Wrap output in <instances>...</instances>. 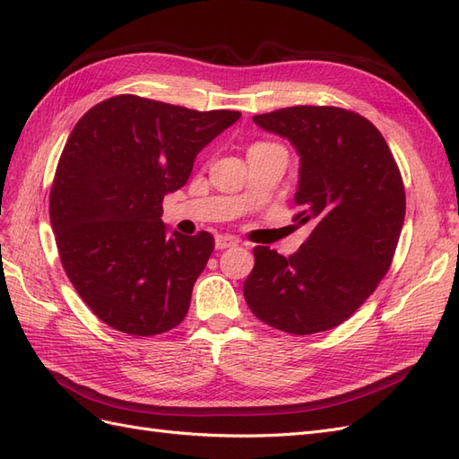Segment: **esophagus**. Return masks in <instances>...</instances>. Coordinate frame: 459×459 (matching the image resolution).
Masks as SVG:
<instances>
[{
    "label": "esophagus",
    "instance_id": "34e87169",
    "mask_svg": "<svg viewBox=\"0 0 459 459\" xmlns=\"http://www.w3.org/2000/svg\"><path fill=\"white\" fill-rule=\"evenodd\" d=\"M216 248L218 251H224V248H230V247H235L238 245V239L231 238V235H216Z\"/></svg>",
    "mask_w": 459,
    "mask_h": 459
}]
</instances>
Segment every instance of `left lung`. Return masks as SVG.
I'll return each instance as SVG.
<instances>
[{
  "label": "left lung",
  "mask_w": 459,
  "mask_h": 459,
  "mask_svg": "<svg viewBox=\"0 0 459 459\" xmlns=\"http://www.w3.org/2000/svg\"><path fill=\"white\" fill-rule=\"evenodd\" d=\"M253 120L295 147V221L310 233L289 256L255 247L245 300L260 322L290 335L333 329L393 262L406 216L394 157L369 120L339 107H289Z\"/></svg>",
  "instance_id": "obj_1"
}]
</instances>
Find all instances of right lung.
I'll return each mask as SVG.
<instances>
[{
  "label": "right lung",
  "mask_w": 459,
  "mask_h": 459,
  "mask_svg": "<svg viewBox=\"0 0 459 459\" xmlns=\"http://www.w3.org/2000/svg\"><path fill=\"white\" fill-rule=\"evenodd\" d=\"M239 118L238 110L117 95L76 122L49 218L68 280L107 325L151 337L182 324L214 238L170 231L162 199L187 184L199 152Z\"/></svg>",
  "instance_id": "1"
}]
</instances>
